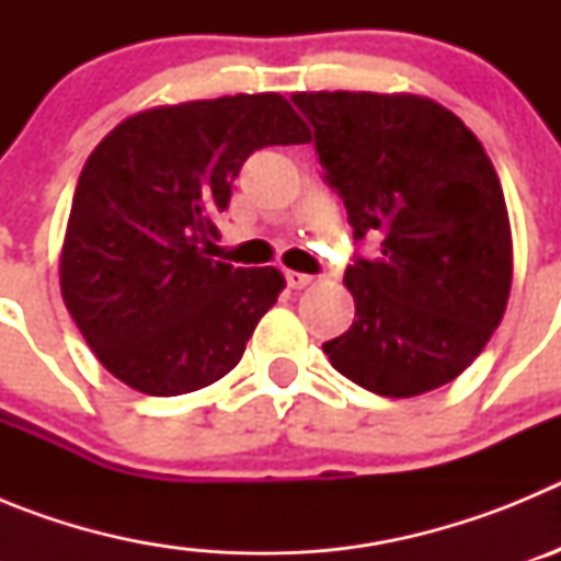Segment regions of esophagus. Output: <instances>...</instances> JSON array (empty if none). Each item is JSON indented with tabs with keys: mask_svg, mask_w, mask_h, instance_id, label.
I'll use <instances>...</instances> for the list:
<instances>
[{
	"mask_svg": "<svg viewBox=\"0 0 561 561\" xmlns=\"http://www.w3.org/2000/svg\"><path fill=\"white\" fill-rule=\"evenodd\" d=\"M311 280H314V277L304 275V272H286V284H289V289H306V286H311Z\"/></svg>",
	"mask_w": 561,
	"mask_h": 561,
	"instance_id": "esophagus-1",
	"label": "esophagus"
}]
</instances>
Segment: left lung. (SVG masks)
<instances>
[{
  "mask_svg": "<svg viewBox=\"0 0 561 561\" xmlns=\"http://www.w3.org/2000/svg\"><path fill=\"white\" fill-rule=\"evenodd\" d=\"M325 182L379 257L345 270L356 317L323 351L342 376L410 399L463 374L503 320L512 227L489 153L430 98L295 92Z\"/></svg>",
  "mask_w": 561,
  "mask_h": 561,
  "instance_id": "obj_1",
  "label": "left lung"
}]
</instances>
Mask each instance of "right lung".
Segmentation results:
<instances>
[{"label": "right lung", "mask_w": 561, "mask_h": 561, "mask_svg": "<svg viewBox=\"0 0 561 561\" xmlns=\"http://www.w3.org/2000/svg\"><path fill=\"white\" fill-rule=\"evenodd\" d=\"M277 92L131 114L89 153L61 250V295L103 368L146 396H182L238 365L286 286L275 266L207 257L213 216L252 151L309 142Z\"/></svg>", "instance_id": "1"}]
</instances>
